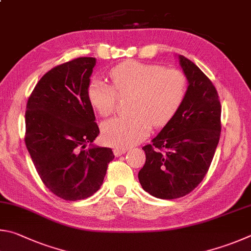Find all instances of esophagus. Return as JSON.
Listing matches in <instances>:
<instances>
[{"label":"esophagus","mask_w":251,"mask_h":251,"mask_svg":"<svg viewBox=\"0 0 251 251\" xmlns=\"http://www.w3.org/2000/svg\"><path fill=\"white\" fill-rule=\"evenodd\" d=\"M126 152V149H121V148H116L113 150V153H114V155H116V156H120L122 154H125Z\"/></svg>","instance_id":"obj_1"}]
</instances>
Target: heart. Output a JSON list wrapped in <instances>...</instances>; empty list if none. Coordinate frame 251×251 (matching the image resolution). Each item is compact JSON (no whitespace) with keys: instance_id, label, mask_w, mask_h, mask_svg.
I'll return each mask as SVG.
<instances>
[{"instance_id":"1","label":"heart","mask_w":251,"mask_h":251,"mask_svg":"<svg viewBox=\"0 0 251 251\" xmlns=\"http://www.w3.org/2000/svg\"><path fill=\"white\" fill-rule=\"evenodd\" d=\"M111 85L99 79L88 86V99L99 116L107 118L117 107L118 96L130 95L131 113L105 121L101 133L105 144L126 148L138 143L153 126H162L174 116L186 95L185 75L160 65L123 61L109 74Z\"/></svg>"}]
</instances>
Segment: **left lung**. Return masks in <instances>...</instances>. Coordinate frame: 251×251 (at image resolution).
Returning <instances> with one entry per match:
<instances>
[{
    "instance_id": "1",
    "label": "left lung",
    "mask_w": 251,
    "mask_h": 251,
    "mask_svg": "<svg viewBox=\"0 0 251 251\" xmlns=\"http://www.w3.org/2000/svg\"><path fill=\"white\" fill-rule=\"evenodd\" d=\"M188 80L185 98L151 144L142 148L146 164L139 172L143 190L162 200L179 199L203 181L222 131V105L210 79L182 55Z\"/></svg>"
}]
</instances>
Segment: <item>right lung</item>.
<instances>
[{"label": "right lung", "mask_w": 251, "mask_h": 251, "mask_svg": "<svg viewBox=\"0 0 251 251\" xmlns=\"http://www.w3.org/2000/svg\"><path fill=\"white\" fill-rule=\"evenodd\" d=\"M95 65L78 57L51 68L26 104V148L45 186L65 201L94 195L114 157L110 148L85 150L99 134L87 94Z\"/></svg>", "instance_id": "obj_1"}]
</instances>
